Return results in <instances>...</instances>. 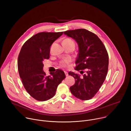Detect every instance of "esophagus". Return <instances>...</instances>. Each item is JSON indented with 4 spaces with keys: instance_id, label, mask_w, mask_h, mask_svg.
Instances as JSON below:
<instances>
[{
    "instance_id": "1",
    "label": "esophagus",
    "mask_w": 131,
    "mask_h": 131,
    "mask_svg": "<svg viewBox=\"0 0 131 131\" xmlns=\"http://www.w3.org/2000/svg\"><path fill=\"white\" fill-rule=\"evenodd\" d=\"M64 72H65V75H66V76H68V73L67 71H64Z\"/></svg>"
}]
</instances>
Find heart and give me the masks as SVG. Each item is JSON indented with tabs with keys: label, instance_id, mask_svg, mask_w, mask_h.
<instances>
[{
	"label": "heart",
	"instance_id": "obj_1",
	"mask_svg": "<svg viewBox=\"0 0 131 131\" xmlns=\"http://www.w3.org/2000/svg\"><path fill=\"white\" fill-rule=\"evenodd\" d=\"M63 42H66V43H73V44H74L73 41L72 40L70 39H66ZM70 59H69V58L65 59L63 60L62 61H61L60 62V65L61 67H65L68 65V64L70 63Z\"/></svg>",
	"mask_w": 131,
	"mask_h": 131
}]
</instances>
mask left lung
I'll return each mask as SVG.
<instances>
[{
  "label": "left lung",
  "mask_w": 131,
  "mask_h": 131,
  "mask_svg": "<svg viewBox=\"0 0 131 131\" xmlns=\"http://www.w3.org/2000/svg\"><path fill=\"white\" fill-rule=\"evenodd\" d=\"M78 45L79 52L75 70L82 74L69 71L68 74L75 79L70 87L72 94L81 100H89L98 92L108 72L109 59L106 48L94 33L85 29L69 30L64 32Z\"/></svg>",
  "instance_id": "obj_1"
}]
</instances>
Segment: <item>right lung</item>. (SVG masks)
I'll use <instances>...</instances> for the list:
<instances>
[{
  "label": "right lung",
  "instance_id": "right-lung-1",
  "mask_svg": "<svg viewBox=\"0 0 131 131\" xmlns=\"http://www.w3.org/2000/svg\"><path fill=\"white\" fill-rule=\"evenodd\" d=\"M63 32H41L32 36L22 46L18 57V70L23 85L35 100L45 101L55 94L58 85L65 78L64 72L58 69L47 76L43 61L50 58L52 44Z\"/></svg>",
  "mask_w": 131,
  "mask_h": 131
}]
</instances>
